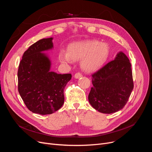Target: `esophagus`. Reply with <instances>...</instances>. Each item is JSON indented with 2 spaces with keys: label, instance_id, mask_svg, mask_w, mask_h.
<instances>
[{
  "label": "esophagus",
  "instance_id": "34e87169",
  "mask_svg": "<svg viewBox=\"0 0 152 152\" xmlns=\"http://www.w3.org/2000/svg\"><path fill=\"white\" fill-rule=\"evenodd\" d=\"M82 76H83L82 74H81V73H79V72H77V73H76L75 75V77L76 79H78V78L81 77H82Z\"/></svg>",
  "mask_w": 152,
  "mask_h": 152
}]
</instances>
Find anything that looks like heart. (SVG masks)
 Instances as JSON below:
<instances>
[{
  "instance_id": "obj_1",
  "label": "heart",
  "mask_w": 152,
  "mask_h": 152,
  "mask_svg": "<svg viewBox=\"0 0 152 152\" xmlns=\"http://www.w3.org/2000/svg\"><path fill=\"white\" fill-rule=\"evenodd\" d=\"M109 55L107 44L98 41L78 42L71 44L68 52L61 50L58 54L62 63H70L73 60H81L82 68L87 71H92L102 66Z\"/></svg>"
}]
</instances>
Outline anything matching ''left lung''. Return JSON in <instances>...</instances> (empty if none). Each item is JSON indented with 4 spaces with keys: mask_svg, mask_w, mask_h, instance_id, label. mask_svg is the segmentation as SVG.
<instances>
[{
    "mask_svg": "<svg viewBox=\"0 0 152 152\" xmlns=\"http://www.w3.org/2000/svg\"><path fill=\"white\" fill-rule=\"evenodd\" d=\"M88 99L94 108L110 114L126 105L134 88L131 64L123 52L92 75Z\"/></svg>",
    "mask_w": 152,
    "mask_h": 152,
    "instance_id": "8db88e82",
    "label": "left lung"
}]
</instances>
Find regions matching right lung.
Segmentation results:
<instances>
[{"instance_id": "add662e5", "label": "right lung", "mask_w": 152, "mask_h": 152, "mask_svg": "<svg viewBox=\"0 0 152 152\" xmlns=\"http://www.w3.org/2000/svg\"><path fill=\"white\" fill-rule=\"evenodd\" d=\"M52 38L39 40L23 53L18 70V90L33 113L49 115L63 105L64 89L71 74L50 71V61L41 52L53 47Z\"/></svg>"}]
</instances>
